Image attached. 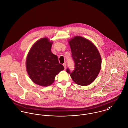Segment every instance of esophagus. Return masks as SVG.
I'll use <instances>...</instances> for the list:
<instances>
[{"instance_id": "34e87169", "label": "esophagus", "mask_w": 128, "mask_h": 128, "mask_svg": "<svg viewBox=\"0 0 128 128\" xmlns=\"http://www.w3.org/2000/svg\"><path fill=\"white\" fill-rule=\"evenodd\" d=\"M63 66H64V69H66V62H64V64H63Z\"/></svg>"}]
</instances>
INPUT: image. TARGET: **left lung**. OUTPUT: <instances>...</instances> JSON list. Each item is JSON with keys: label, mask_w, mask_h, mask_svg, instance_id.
Masks as SVG:
<instances>
[{"label": "left lung", "mask_w": 128, "mask_h": 128, "mask_svg": "<svg viewBox=\"0 0 128 128\" xmlns=\"http://www.w3.org/2000/svg\"><path fill=\"white\" fill-rule=\"evenodd\" d=\"M74 68L66 71L78 85L87 86L96 78L100 72L102 59L96 47L91 41L81 36L74 37L69 41Z\"/></svg>", "instance_id": "obj_1"}]
</instances>
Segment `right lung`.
<instances>
[{
    "instance_id": "add662e5",
    "label": "right lung",
    "mask_w": 128,
    "mask_h": 128,
    "mask_svg": "<svg viewBox=\"0 0 128 128\" xmlns=\"http://www.w3.org/2000/svg\"><path fill=\"white\" fill-rule=\"evenodd\" d=\"M52 44L47 38H42L33 45L27 56V72L31 80L40 86L50 85L56 75L64 70L57 56L51 51Z\"/></svg>"
}]
</instances>
